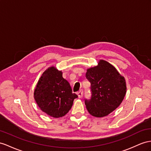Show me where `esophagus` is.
<instances>
[{
	"label": "esophagus",
	"mask_w": 151,
	"mask_h": 151,
	"mask_svg": "<svg viewBox=\"0 0 151 151\" xmlns=\"http://www.w3.org/2000/svg\"><path fill=\"white\" fill-rule=\"evenodd\" d=\"M77 94H78V96L79 98H82V96H83V91L80 90V91L77 92Z\"/></svg>",
	"instance_id": "34e87169"
}]
</instances>
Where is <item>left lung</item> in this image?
Segmentation results:
<instances>
[{"label":"left lung","instance_id":"left-lung-1","mask_svg":"<svg viewBox=\"0 0 151 151\" xmlns=\"http://www.w3.org/2000/svg\"><path fill=\"white\" fill-rule=\"evenodd\" d=\"M86 78L91 83V99H85L88 112L103 117L121 105L126 92L125 79L112 65L99 60L97 66L88 69Z\"/></svg>","mask_w":151,"mask_h":151}]
</instances>
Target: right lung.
Listing matches in <instances>:
<instances>
[{"label":"right lung","instance_id":"add662e5","mask_svg":"<svg viewBox=\"0 0 151 151\" xmlns=\"http://www.w3.org/2000/svg\"><path fill=\"white\" fill-rule=\"evenodd\" d=\"M34 96L40 109L55 118L66 114L71 109L74 99L78 98L63 77V73L54 67L46 69L42 75Z\"/></svg>","mask_w":151,"mask_h":151}]
</instances>
